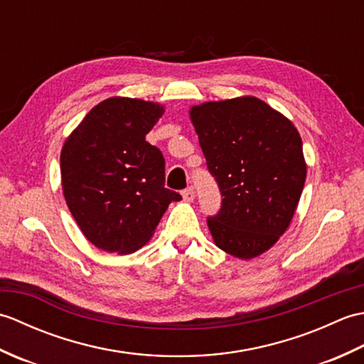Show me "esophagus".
I'll list each match as a JSON object with an SVG mask.
<instances>
[{"mask_svg": "<svg viewBox=\"0 0 364 364\" xmlns=\"http://www.w3.org/2000/svg\"><path fill=\"white\" fill-rule=\"evenodd\" d=\"M181 196H183L184 200H186V202H192V200H194V197H196V191H194V188L189 186L188 189H184L181 192Z\"/></svg>", "mask_w": 364, "mask_h": 364, "instance_id": "esophagus-1", "label": "esophagus"}]
</instances>
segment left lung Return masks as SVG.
I'll return each instance as SVG.
<instances>
[{"label":"left lung","instance_id":"8db88e82","mask_svg":"<svg viewBox=\"0 0 364 364\" xmlns=\"http://www.w3.org/2000/svg\"><path fill=\"white\" fill-rule=\"evenodd\" d=\"M191 120L222 196L206 219L214 242L236 258L258 257L288 228L304 191L299 131L255 97L194 106Z\"/></svg>","mask_w":364,"mask_h":364}]
</instances>
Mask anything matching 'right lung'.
<instances>
[{
  "mask_svg": "<svg viewBox=\"0 0 364 364\" xmlns=\"http://www.w3.org/2000/svg\"><path fill=\"white\" fill-rule=\"evenodd\" d=\"M164 107L136 98L97 105L60 151L65 202L95 247L133 253L149 241L172 202L164 186L166 159L145 141Z\"/></svg>",
  "mask_w": 364,
  "mask_h": 364,
  "instance_id": "obj_1",
  "label": "right lung"
}]
</instances>
